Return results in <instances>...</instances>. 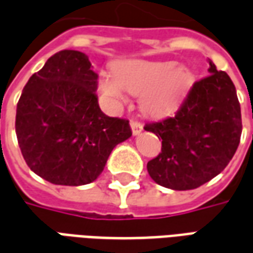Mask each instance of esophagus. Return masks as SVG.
<instances>
[{
	"instance_id": "1",
	"label": "esophagus",
	"mask_w": 253,
	"mask_h": 253,
	"mask_svg": "<svg viewBox=\"0 0 253 253\" xmlns=\"http://www.w3.org/2000/svg\"><path fill=\"white\" fill-rule=\"evenodd\" d=\"M130 128H132V133H133V135H139L141 130H143V124L132 120V121H130Z\"/></svg>"
}]
</instances>
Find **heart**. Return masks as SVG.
<instances>
[{"instance_id": "obj_1", "label": "heart", "mask_w": 253, "mask_h": 253, "mask_svg": "<svg viewBox=\"0 0 253 253\" xmlns=\"http://www.w3.org/2000/svg\"><path fill=\"white\" fill-rule=\"evenodd\" d=\"M192 82L193 75L187 66L128 60L118 62L114 73H101L98 88L113 105L126 101L128 92L140 94L141 110L148 116L162 117L178 106Z\"/></svg>"}]
</instances>
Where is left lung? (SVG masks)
Listing matches in <instances>:
<instances>
[{"label": "left lung", "instance_id": "left-lung-1", "mask_svg": "<svg viewBox=\"0 0 253 253\" xmlns=\"http://www.w3.org/2000/svg\"><path fill=\"white\" fill-rule=\"evenodd\" d=\"M209 64L210 76L193 84L173 117L144 126L162 139V151L147 170L165 188L188 191L209 182L240 144L243 124L236 87L226 72Z\"/></svg>", "mask_w": 253, "mask_h": 253}]
</instances>
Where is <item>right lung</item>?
Segmentation results:
<instances>
[{
  "label": "right lung",
  "instance_id": "1",
  "mask_svg": "<svg viewBox=\"0 0 253 253\" xmlns=\"http://www.w3.org/2000/svg\"><path fill=\"white\" fill-rule=\"evenodd\" d=\"M98 75L88 57L61 50L34 73L16 110V135L28 168L55 185L79 187L98 178L129 121L98 105Z\"/></svg>",
  "mask_w": 253,
  "mask_h": 253
}]
</instances>
